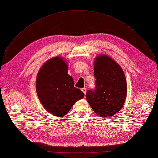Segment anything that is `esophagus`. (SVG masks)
<instances>
[{
    "mask_svg": "<svg viewBox=\"0 0 158 158\" xmlns=\"http://www.w3.org/2000/svg\"><path fill=\"white\" fill-rule=\"evenodd\" d=\"M81 90H82V92H83L85 94V95H86V90H87L86 88H82V89H81Z\"/></svg>",
    "mask_w": 158,
    "mask_h": 158,
    "instance_id": "obj_1",
    "label": "esophagus"
}]
</instances>
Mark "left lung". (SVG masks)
I'll list each match as a JSON object with an SVG mask.
<instances>
[{
    "label": "left lung",
    "mask_w": 158,
    "mask_h": 158,
    "mask_svg": "<svg viewBox=\"0 0 158 158\" xmlns=\"http://www.w3.org/2000/svg\"><path fill=\"white\" fill-rule=\"evenodd\" d=\"M95 90H88L86 99L94 112L102 118L118 113L127 94L126 77L121 67L110 57L100 54L94 60Z\"/></svg>",
    "instance_id": "1"
}]
</instances>
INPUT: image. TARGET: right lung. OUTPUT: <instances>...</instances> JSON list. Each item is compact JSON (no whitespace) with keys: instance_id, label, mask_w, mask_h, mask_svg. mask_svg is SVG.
Segmentation results:
<instances>
[{"instance_id":"obj_1","label":"right lung","mask_w":158,"mask_h":158,"mask_svg":"<svg viewBox=\"0 0 158 158\" xmlns=\"http://www.w3.org/2000/svg\"><path fill=\"white\" fill-rule=\"evenodd\" d=\"M68 69L67 61L56 56L46 60L37 75L39 99L48 112L57 117L64 116L85 95L74 87L73 79L68 74Z\"/></svg>"}]
</instances>
